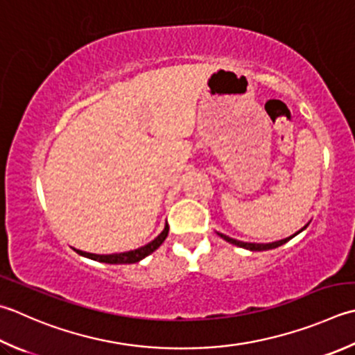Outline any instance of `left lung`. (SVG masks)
Segmentation results:
<instances>
[{"label": "left lung", "instance_id": "8db88e82", "mask_svg": "<svg viewBox=\"0 0 355 355\" xmlns=\"http://www.w3.org/2000/svg\"><path fill=\"white\" fill-rule=\"evenodd\" d=\"M308 227V225L306 226H303L300 231L298 232H295L294 235H291V237H288V239H283V240H279V241H272V243H246V241H240V240H235V239H231V237H227V235H225V234H220V232H217L221 239L223 240H226V241H229V243H232V245H235V246H240V248H245V249H249V251H268V249H275V248H279V246H282V245H284V243L286 241H289L291 239H294L297 234H300L302 231H304V229Z\"/></svg>", "mask_w": 355, "mask_h": 355}]
</instances>
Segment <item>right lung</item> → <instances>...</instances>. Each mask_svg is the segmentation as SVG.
Masks as SVG:
<instances>
[{
	"label": "right lung",
	"instance_id": "add662e5",
	"mask_svg": "<svg viewBox=\"0 0 355 355\" xmlns=\"http://www.w3.org/2000/svg\"><path fill=\"white\" fill-rule=\"evenodd\" d=\"M169 232V225L166 223L163 232L158 235L157 239L152 240L148 245H144L138 249H134V251H128V252H120V254H107V255H100V254H90V252H83L80 249H75L76 254H80L83 257H87L90 260L95 261H101V263H109V265H130V263H137L143 260L144 257H148L162 246V243L168 237Z\"/></svg>",
	"mask_w": 355,
	"mask_h": 355
}]
</instances>
